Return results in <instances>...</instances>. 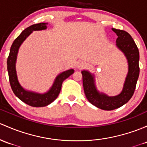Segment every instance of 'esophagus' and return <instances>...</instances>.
<instances>
[{
    "label": "esophagus",
    "instance_id": "1",
    "mask_svg": "<svg viewBox=\"0 0 147 147\" xmlns=\"http://www.w3.org/2000/svg\"><path fill=\"white\" fill-rule=\"evenodd\" d=\"M84 66V62H82V61H79L77 62L76 63V67H78V68L80 69L82 68V67H83Z\"/></svg>",
    "mask_w": 147,
    "mask_h": 147
}]
</instances>
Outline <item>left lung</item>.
I'll return each mask as SVG.
<instances>
[{"mask_svg":"<svg viewBox=\"0 0 147 147\" xmlns=\"http://www.w3.org/2000/svg\"><path fill=\"white\" fill-rule=\"evenodd\" d=\"M116 34V46L124 53L128 62V73L121 93L115 96H109L97 91L94 75L89 71L82 70V81L84 94L88 101L102 110L111 111L121 107L132 98L140 75V53L135 41L125 31L112 28Z\"/></svg>","mask_w":147,"mask_h":147,"instance_id":"1","label":"left lung"}]
</instances>
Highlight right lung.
Here are the masks:
<instances>
[{
  "label": "right lung",
  "mask_w": 147,
  "mask_h": 147,
  "mask_svg": "<svg viewBox=\"0 0 147 147\" xmlns=\"http://www.w3.org/2000/svg\"><path fill=\"white\" fill-rule=\"evenodd\" d=\"M46 24L47 23H38V24H33L24 29L12 43L7 61L9 81L12 92L22 101L33 107H43L51 103L58 97V94L61 92L63 82L65 79L69 78L74 72V69H70L58 75L55 78L53 86H51L50 90L44 94H38L25 90L22 87L18 82L16 69H15V63H16L17 55L20 46L33 31L46 29L47 27Z\"/></svg>",
  "instance_id": "1"
}]
</instances>
